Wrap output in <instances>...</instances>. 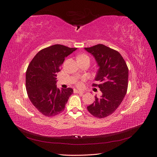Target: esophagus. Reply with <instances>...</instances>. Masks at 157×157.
<instances>
[{"mask_svg": "<svg viewBox=\"0 0 157 157\" xmlns=\"http://www.w3.org/2000/svg\"><path fill=\"white\" fill-rule=\"evenodd\" d=\"M74 92L75 93H78V94H83L84 93V92L80 91V90H74Z\"/></svg>", "mask_w": 157, "mask_h": 157, "instance_id": "1", "label": "esophagus"}]
</instances>
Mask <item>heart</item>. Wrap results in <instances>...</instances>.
<instances>
[{
    "mask_svg": "<svg viewBox=\"0 0 157 157\" xmlns=\"http://www.w3.org/2000/svg\"><path fill=\"white\" fill-rule=\"evenodd\" d=\"M82 57H88V56H85V55H82V56H80L79 58H82ZM78 85L79 86H82V83H80V82H79L78 84Z\"/></svg>",
    "mask_w": 157,
    "mask_h": 157,
    "instance_id": "1",
    "label": "heart"
}]
</instances>
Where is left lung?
I'll return each mask as SVG.
<instances>
[{
  "mask_svg": "<svg viewBox=\"0 0 157 157\" xmlns=\"http://www.w3.org/2000/svg\"><path fill=\"white\" fill-rule=\"evenodd\" d=\"M96 59L98 66L94 84L100 89L101 96H96L95 102L87 107L97 118H104L115 111L122 103L127 92L128 69L119 52L103 44L84 48Z\"/></svg>",
  "mask_w": 157,
  "mask_h": 157,
  "instance_id": "1",
  "label": "left lung"
}]
</instances>
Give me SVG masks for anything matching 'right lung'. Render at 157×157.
I'll return each instance as SVG.
<instances>
[{"instance_id": "obj_1", "label": "right lung", "mask_w": 157, "mask_h": 157, "mask_svg": "<svg viewBox=\"0 0 157 157\" xmlns=\"http://www.w3.org/2000/svg\"><path fill=\"white\" fill-rule=\"evenodd\" d=\"M77 48L54 44L38 52L26 71L28 97L37 110L46 117H53L65 109L73 93L71 88H57L56 76L65 58Z\"/></svg>"}]
</instances>
